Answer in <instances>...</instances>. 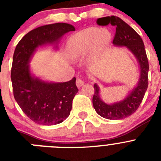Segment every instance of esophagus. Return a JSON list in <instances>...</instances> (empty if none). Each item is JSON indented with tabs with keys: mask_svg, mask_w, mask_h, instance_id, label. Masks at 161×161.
Here are the masks:
<instances>
[{
	"mask_svg": "<svg viewBox=\"0 0 161 161\" xmlns=\"http://www.w3.org/2000/svg\"><path fill=\"white\" fill-rule=\"evenodd\" d=\"M76 86H77L78 88H80V87H81L82 85L85 84V81H84L81 78H77V79H76Z\"/></svg>",
	"mask_w": 161,
	"mask_h": 161,
	"instance_id": "obj_1",
	"label": "esophagus"
}]
</instances>
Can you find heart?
<instances>
[{
	"label": "heart",
	"mask_w": 161,
	"mask_h": 161,
	"mask_svg": "<svg viewBox=\"0 0 161 161\" xmlns=\"http://www.w3.org/2000/svg\"><path fill=\"white\" fill-rule=\"evenodd\" d=\"M109 34L95 27L87 28L76 33L68 42V50L74 57H84L95 49L106 46Z\"/></svg>",
	"instance_id": "obj_1"
}]
</instances>
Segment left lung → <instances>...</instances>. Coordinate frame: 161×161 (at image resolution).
Instances as JSON below:
<instances>
[{
  "instance_id": "obj_1",
  "label": "left lung",
  "mask_w": 161,
  "mask_h": 161,
  "mask_svg": "<svg viewBox=\"0 0 161 161\" xmlns=\"http://www.w3.org/2000/svg\"><path fill=\"white\" fill-rule=\"evenodd\" d=\"M97 23L100 25L108 24L116 26L113 43L116 46L126 47L136 55L140 65V78L137 87L120 102L107 105L101 100L99 88L95 84L93 105L98 114L107 119H123L133 114L140 106L148 86L149 64L144 44L141 37L128 24L116 16L98 18Z\"/></svg>"
}]
</instances>
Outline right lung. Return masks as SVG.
Returning a JSON list of instances; mask_svg holds the SVG:
<instances>
[{"instance_id": "1", "label": "right lung", "mask_w": 161, "mask_h": 161, "mask_svg": "<svg viewBox=\"0 0 161 161\" xmlns=\"http://www.w3.org/2000/svg\"><path fill=\"white\" fill-rule=\"evenodd\" d=\"M73 25L55 23L42 25L27 33L17 45L13 57L11 81L14 97L25 114L41 125H55L69 116L72 100L78 92L76 77L64 83H48L31 76L29 61L39 45L54 42Z\"/></svg>"}]
</instances>
